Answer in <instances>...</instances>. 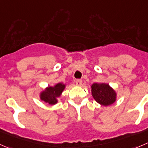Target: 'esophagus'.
<instances>
[{
    "instance_id": "1",
    "label": "esophagus",
    "mask_w": 148,
    "mask_h": 148,
    "mask_svg": "<svg viewBox=\"0 0 148 148\" xmlns=\"http://www.w3.org/2000/svg\"><path fill=\"white\" fill-rule=\"evenodd\" d=\"M75 84H76V85H78V86H81L82 85V80L77 79L76 81H75Z\"/></svg>"
}]
</instances>
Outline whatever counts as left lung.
<instances>
[{"instance_id": "1", "label": "left lung", "mask_w": 148, "mask_h": 148, "mask_svg": "<svg viewBox=\"0 0 148 148\" xmlns=\"http://www.w3.org/2000/svg\"><path fill=\"white\" fill-rule=\"evenodd\" d=\"M91 93L94 99L104 106H108L115 102L116 94L108 84H94L91 86Z\"/></svg>"}]
</instances>
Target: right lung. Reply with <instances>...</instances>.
<instances>
[{
    "label": "right lung",
    "instance_id": "right-lung-1",
    "mask_svg": "<svg viewBox=\"0 0 148 148\" xmlns=\"http://www.w3.org/2000/svg\"><path fill=\"white\" fill-rule=\"evenodd\" d=\"M64 87L65 86L61 83L57 84L54 87L49 86L40 94V99L50 105H54L57 102V98L60 96Z\"/></svg>",
    "mask_w": 148,
    "mask_h": 148
}]
</instances>
